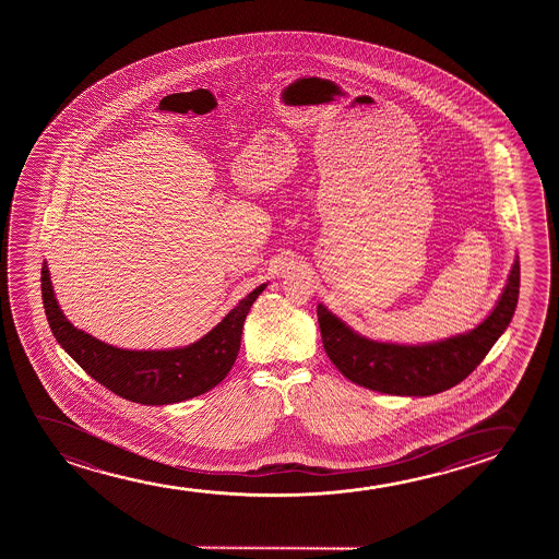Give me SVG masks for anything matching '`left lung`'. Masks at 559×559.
Returning <instances> with one entry per match:
<instances>
[{
  "mask_svg": "<svg viewBox=\"0 0 559 559\" xmlns=\"http://www.w3.org/2000/svg\"><path fill=\"white\" fill-rule=\"evenodd\" d=\"M520 298V258L489 317L466 334L424 345L374 342L353 332L319 304L322 345L337 370L357 385L388 395L426 397L466 380L512 321Z\"/></svg>",
  "mask_w": 559,
  "mask_h": 559,
  "instance_id": "obj_1",
  "label": "left lung"
}]
</instances>
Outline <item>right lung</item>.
Segmentation results:
<instances>
[{
	"mask_svg": "<svg viewBox=\"0 0 559 559\" xmlns=\"http://www.w3.org/2000/svg\"><path fill=\"white\" fill-rule=\"evenodd\" d=\"M265 286L261 284L240 299L217 326L194 344L166 352H130L74 329L55 299L49 269L46 263L41 267V298L55 340L93 380L139 405L181 403L222 382L237 360L246 314Z\"/></svg>",
	"mask_w": 559,
	"mask_h": 559,
	"instance_id": "add662e5",
	"label": "right lung"
}]
</instances>
